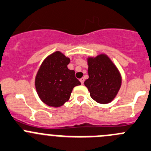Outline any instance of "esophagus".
Here are the masks:
<instances>
[{
  "mask_svg": "<svg viewBox=\"0 0 151 151\" xmlns=\"http://www.w3.org/2000/svg\"><path fill=\"white\" fill-rule=\"evenodd\" d=\"M80 81H81V84H84V78H81V79H80Z\"/></svg>",
  "mask_w": 151,
  "mask_h": 151,
  "instance_id": "34e87169",
  "label": "esophagus"
}]
</instances>
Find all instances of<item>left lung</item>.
Listing matches in <instances>:
<instances>
[{
	"label": "left lung",
	"mask_w": 151,
	"mask_h": 151,
	"mask_svg": "<svg viewBox=\"0 0 151 151\" xmlns=\"http://www.w3.org/2000/svg\"><path fill=\"white\" fill-rule=\"evenodd\" d=\"M89 78L84 81L90 96L99 104L113 101L122 85L119 71L105 54L87 58Z\"/></svg>",
	"instance_id": "1"
}]
</instances>
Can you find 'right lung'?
<instances>
[{"mask_svg": "<svg viewBox=\"0 0 151 151\" xmlns=\"http://www.w3.org/2000/svg\"><path fill=\"white\" fill-rule=\"evenodd\" d=\"M70 60L56 51L47 56L35 76V85L39 98L47 105L58 107L69 100L73 89L81 82L74 70L67 68Z\"/></svg>", "mask_w": 151, "mask_h": 151, "instance_id": "right-lung-1", "label": "right lung"}]
</instances>
